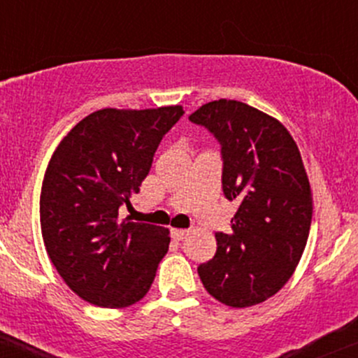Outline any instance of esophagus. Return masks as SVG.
I'll return each instance as SVG.
<instances>
[{
    "label": "esophagus",
    "mask_w": 358,
    "mask_h": 358,
    "mask_svg": "<svg viewBox=\"0 0 358 358\" xmlns=\"http://www.w3.org/2000/svg\"><path fill=\"white\" fill-rule=\"evenodd\" d=\"M187 236H188L187 229H171V238L175 239V241H182V239Z\"/></svg>",
    "instance_id": "1"
}]
</instances>
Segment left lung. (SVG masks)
Instances as JSON below:
<instances>
[{"label":"left lung","instance_id":"left-lung-1","mask_svg":"<svg viewBox=\"0 0 358 358\" xmlns=\"http://www.w3.org/2000/svg\"><path fill=\"white\" fill-rule=\"evenodd\" d=\"M190 120L221 143L222 190L238 202L200 280L231 308L260 304L287 284L308 243L313 194L299 148L282 122L238 100L209 101Z\"/></svg>","mask_w":358,"mask_h":358}]
</instances>
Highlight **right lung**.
<instances>
[{"label": "right lung", "instance_id": "add662e5", "mask_svg": "<svg viewBox=\"0 0 358 358\" xmlns=\"http://www.w3.org/2000/svg\"><path fill=\"white\" fill-rule=\"evenodd\" d=\"M182 105L101 108L78 122L50 158L41 192V229L66 285L100 308L136 304L170 246L166 227L119 221L139 194L161 139Z\"/></svg>", "mask_w": 358, "mask_h": 358}]
</instances>
